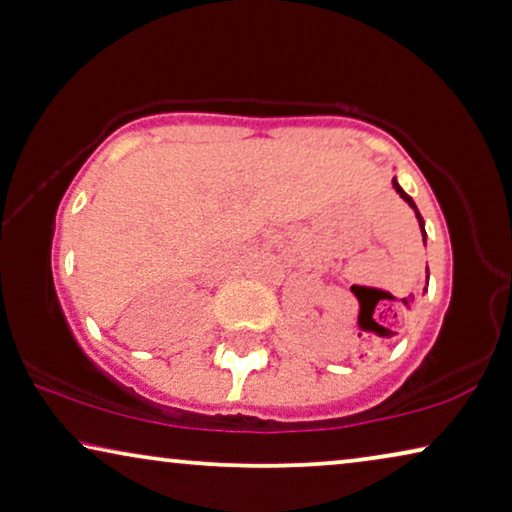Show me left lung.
Here are the masks:
<instances>
[{
	"instance_id": "left-lung-1",
	"label": "left lung",
	"mask_w": 512,
	"mask_h": 512,
	"mask_svg": "<svg viewBox=\"0 0 512 512\" xmlns=\"http://www.w3.org/2000/svg\"><path fill=\"white\" fill-rule=\"evenodd\" d=\"M392 187H395V191H397V194H399V196H402L406 203H409V207H411V210H413V212H416V219H418V224H420V233H422V242H427V233H425V219H422V217H420V212H418V207H416V203H413V198H411L409 194H406V191H404L402 187H399L397 177H392ZM427 279H429V270H427Z\"/></svg>"
}]
</instances>
